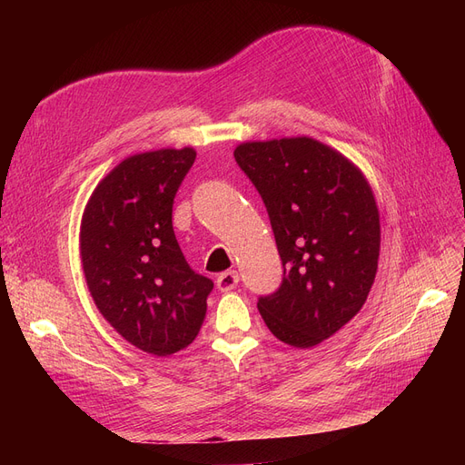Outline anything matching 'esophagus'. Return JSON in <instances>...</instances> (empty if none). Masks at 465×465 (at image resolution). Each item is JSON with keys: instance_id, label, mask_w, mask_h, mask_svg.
Instances as JSON below:
<instances>
[{"instance_id": "obj_1", "label": "esophagus", "mask_w": 465, "mask_h": 465, "mask_svg": "<svg viewBox=\"0 0 465 465\" xmlns=\"http://www.w3.org/2000/svg\"><path fill=\"white\" fill-rule=\"evenodd\" d=\"M239 273L237 272H224L216 277V286L220 292H230L237 286Z\"/></svg>"}]
</instances>
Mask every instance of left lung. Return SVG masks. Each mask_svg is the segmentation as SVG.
<instances>
[{
    "label": "left lung",
    "instance_id": "8db88e82",
    "mask_svg": "<svg viewBox=\"0 0 465 465\" xmlns=\"http://www.w3.org/2000/svg\"><path fill=\"white\" fill-rule=\"evenodd\" d=\"M270 216L282 281L258 298L282 343L309 349L343 328L368 300L381 224L368 181L343 154L309 139L242 143L235 153Z\"/></svg>",
    "mask_w": 465,
    "mask_h": 465
}]
</instances>
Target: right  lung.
Wrapping results in <instances>:
<instances>
[{
  "label": "right lung",
  "mask_w": 465,
  "mask_h": 465,
  "mask_svg": "<svg viewBox=\"0 0 465 465\" xmlns=\"http://www.w3.org/2000/svg\"><path fill=\"white\" fill-rule=\"evenodd\" d=\"M193 149H162L120 162L83 214L81 258L104 319L134 347L173 354L198 335L213 281L188 265L173 203Z\"/></svg>",
  "instance_id": "1"
}]
</instances>
